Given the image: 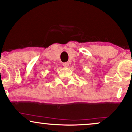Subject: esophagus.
Here are the masks:
<instances>
[{"instance_id": "1", "label": "esophagus", "mask_w": 132, "mask_h": 132, "mask_svg": "<svg viewBox=\"0 0 132 132\" xmlns=\"http://www.w3.org/2000/svg\"><path fill=\"white\" fill-rule=\"evenodd\" d=\"M63 66H64V67H65V68H68V66H69V63H68V62H66V63H63Z\"/></svg>"}]
</instances>
